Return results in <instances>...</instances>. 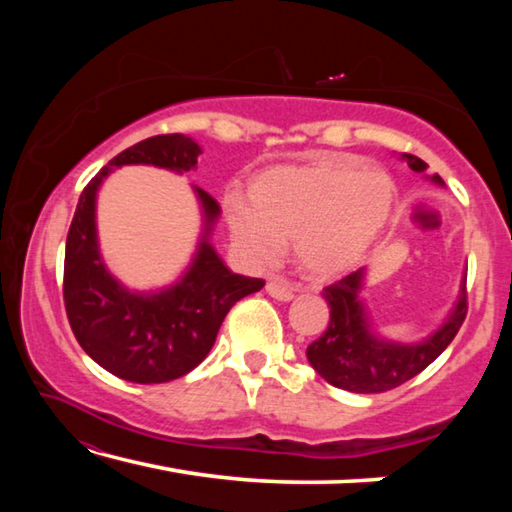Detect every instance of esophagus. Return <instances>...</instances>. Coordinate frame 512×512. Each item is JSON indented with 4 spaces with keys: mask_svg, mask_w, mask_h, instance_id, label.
Wrapping results in <instances>:
<instances>
[{
    "mask_svg": "<svg viewBox=\"0 0 512 512\" xmlns=\"http://www.w3.org/2000/svg\"><path fill=\"white\" fill-rule=\"evenodd\" d=\"M266 291H268V296H273L275 300L287 302L293 298V289L284 280H271L266 284Z\"/></svg>",
    "mask_w": 512,
    "mask_h": 512,
    "instance_id": "esophagus-1",
    "label": "esophagus"
}]
</instances>
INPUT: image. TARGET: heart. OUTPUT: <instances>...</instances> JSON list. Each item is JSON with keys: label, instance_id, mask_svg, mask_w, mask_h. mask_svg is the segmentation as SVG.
Wrapping results in <instances>:
<instances>
[{"label": "heart", "instance_id": "1", "mask_svg": "<svg viewBox=\"0 0 512 512\" xmlns=\"http://www.w3.org/2000/svg\"><path fill=\"white\" fill-rule=\"evenodd\" d=\"M393 198L386 171L354 155H318L257 176L250 203L228 198V221L239 246L259 262H273L293 241L302 271L311 280H332L375 244Z\"/></svg>", "mask_w": 512, "mask_h": 512}]
</instances>
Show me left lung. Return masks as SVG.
Listing matches in <instances>:
<instances>
[{
	"label": "left lung",
	"mask_w": 512,
	"mask_h": 512,
	"mask_svg": "<svg viewBox=\"0 0 512 512\" xmlns=\"http://www.w3.org/2000/svg\"><path fill=\"white\" fill-rule=\"evenodd\" d=\"M404 158L413 171H427V162L418 155L404 153ZM433 180L443 183L438 173ZM361 282L363 268L323 289L329 305V325L323 336L307 348V359L318 375L336 388L366 395L386 393L420 375L454 341L467 316L465 287L452 318L429 336V341L420 345H397L379 341L368 332L359 302Z\"/></svg>",
	"instance_id": "8db88e82"
}]
</instances>
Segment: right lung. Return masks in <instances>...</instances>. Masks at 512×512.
I'll return each mask as SVG.
<instances>
[{
    "label": "right lung",
    "instance_id": "obj_1",
    "mask_svg": "<svg viewBox=\"0 0 512 512\" xmlns=\"http://www.w3.org/2000/svg\"><path fill=\"white\" fill-rule=\"evenodd\" d=\"M198 153V144L180 133L155 135L121 151L85 185L67 232L63 300L76 341L101 368L135 384H164L194 370L212 350L232 305L264 287L259 277L232 273L207 241L183 280L153 296L128 293L101 262L94 196L108 171L121 164L189 171ZM196 192L212 223L219 203L203 189Z\"/></svg>",
    "mask_w": 512,
    "mask_h": 512
}]
</instances>
